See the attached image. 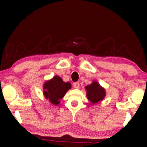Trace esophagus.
I'll return each mask as SVG.
<instances>
[{
  "mask_svg": "<svg viewBox=\"0 0 147 147\" xmlns=\"http://www.w3.org/2000/svg\"><path fill=\"white\" fill-rule=\"evenodd\" d=\"M73 86H74V88L78 89V88H80V84H79L78 82H74V83L73 84Z\"/></svg>",
  "mask_w": 147,
  "mask_h": 147,
  "instance_id": "1",
  "label": "esophagus"
}]
</instances>
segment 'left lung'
Wrapping results in <instances>:
<instances>
[{"mask_svg":"<svg viewBox=\"0 0 147 147\" xmlns=\"http://www.w3.org/2000/svg\"><path fill=\"white\" fill-rule=\"evenodd\" d=\"M86 95L88 100L92 104L102 100L106 96V91L100 86L97 82L93 81V83L86 86Z\"/></svg>","mask_w":147,"mask_h":147,"instance_id":"obj_1","label":"left lung"}]
</instances>
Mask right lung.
<instances>
[{"mask_svg": "<svg viewBox=\"0 0 147 147\" xmlns=\"http://www.w3.org/2000/svg\"><path fill=\"white\" fill-rule=\"evenodd\" d=\"M71 88L70 82H64L61 77L55 76L44 84L43 94L51 104L58 106L60 103V99Z\"/></svg>", "mask_w": 147, "mask_h": 147, "instance_id": "right-lung-1", "label": "right lung"}]
</instances>
